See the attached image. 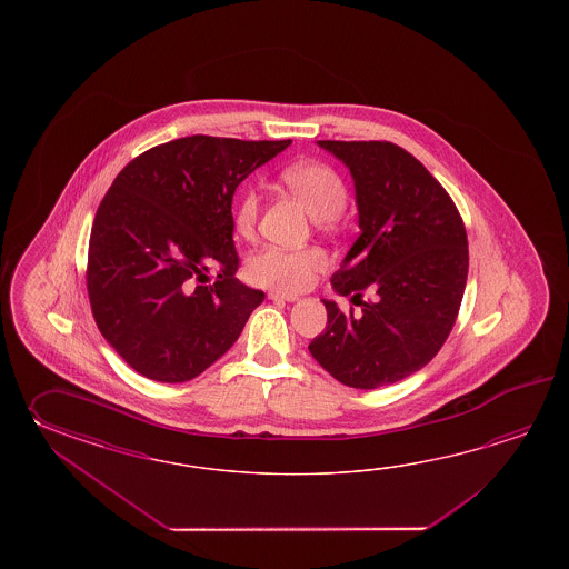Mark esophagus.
I'll return each instance as SVG.
<instances>
[{
    "mask_svg": "<svg viewBox=\"0 0 569 569\" xmlns=\"http://www.w3.org/2000/svg\"><path fill=\"white\" fill-rule=\"evenodd\" d=\"M268 299H272V301H297V295H292V292H280V290H270L268 292Z\"/></svg>",
    "mask_w": 569,
    "mask_h": 569,
    "instance_id": "34e87169",
    "label": "esophagus"
}]
</instances>
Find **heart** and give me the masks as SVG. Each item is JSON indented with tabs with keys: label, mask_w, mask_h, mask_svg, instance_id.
I'll use <instances>...</instances> for the list:
<instances>
[{
	"label": "heart",
	"mask_w": 569,
	"mask_h": 569,
	"mask_svg": "<svg viewBox=\"0 0 569 569\" xmlns=\"http://www.w3.org/2000/svg\"><path fill=\"white\" fill-rule=\"evenodd\" d=\"M280 179L290 191L301 197L309 211L321 219L336 218L348 201V187L338 170L326 162H297L280 172ZM260 218V194L246 187L233 206V230L250 240L254 238ZM327 267V254L321 248H280L267 246L248 258L246 279L258 287L299 292L311 287L315 274Z\"/></svg>",
	"instance_id": "1"
}]
</instances>
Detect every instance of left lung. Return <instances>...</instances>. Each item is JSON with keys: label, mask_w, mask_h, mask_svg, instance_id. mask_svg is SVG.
Masks as SVG:
<instances>
[{"label": "left lung", "mask_w": 569, "mask_h": 569, "mask_svg": "<svg viewBox=\"0 0 569 569\" xmlns=\"http://www.w3.org/2000/svg\"><path fill=\"white\" fill-rule=\"evenodd\" d=\"M319 146L356 182L362 231L331 284L362 313L323 301L327 327L309 351L346 387L395 385L431 362L453 329L470 264L466 226L441 182L405 148L385 140ZM366 289L376 295L368 302Z\"/></svg>", "instance_id": "8db88e82"}]
</instances>
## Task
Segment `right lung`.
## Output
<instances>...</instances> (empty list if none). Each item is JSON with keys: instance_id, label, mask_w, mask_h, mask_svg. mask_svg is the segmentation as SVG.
I'll return each mask as SVG.
<instances>
[{"instance_id": "1", "label": "right lung", "mask_w": 569, "mask_h": 569, "mask_svg": "<svg viewBox=\"0 0 569 569\" xmlns=\"http://www.w3.org/2000/svg\"><path fill=\"white\" fill-rule=\"evenodd\" d=\"M289 144L197 133L146 150L111 182L89 238L87 295L101 336L138 375H201L264 301L236 279L231 199Z\"/></svg>"}]
</instances>
